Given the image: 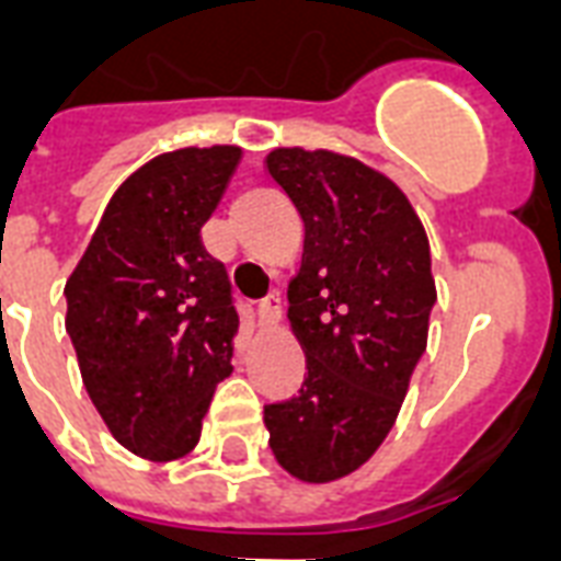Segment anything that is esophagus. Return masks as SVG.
I'll return each mask as SVG.
<instances>
[{
    "label": "esophagus",
    "instance_id": "1",
    "mask_svg": "<svg viewBox=\"0 0 561 561\" xmlns=\"http://www.w3.org/2000/svg\"><path fill=\"white\" fill-rule=\"evenodd\" d=\"M282 317V297L279 290H271L267 297L259 302V323L262 325H276Z\"/></svg>",
    "mask_w": 561,
    "mask_h": 561
}]
</instances>
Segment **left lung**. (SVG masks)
I'll use <instances>...</instances> for the list:
<instances>
[{
	"label": "left lung",
	"instance_id": "left-lung-1",
	"mask_svg": "<svg viewBox=\"0 0 561 561\" xmlns=\"http://www.w3.org/2000/svg\"><path fill=\"white\" fill-rule=\"evenodd\" d=\"M264 171L306 227L288 320L306 352L294 399L264 404L282 469L329 483L390 434L436 302L425 227L392 180L332 151L276 148Z\"/></svg>",
	"mask_w": 561,
	"mask_h": 561
}]
</instances>
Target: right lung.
I'll return each instance as SVG.
<instances>
[{"instance_id":"1","label":"right lung","mask_w":561,"mask_h":561,"mask_svg":"<svg viewBox=\"0 0 561 561\" xmlns=\"http://www.w3.org/2000/svg\"><path fill=\"white\" fill-rule=\"evenodd\" d=\"M241 148H183L118 186L66 282V332L83 387L118 443L178 460L201 439L211 392L232 373L238 311L201 227Z\"/></svg>"}]
</instances>
